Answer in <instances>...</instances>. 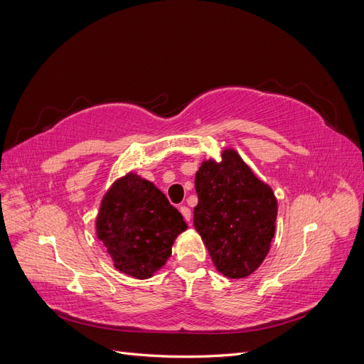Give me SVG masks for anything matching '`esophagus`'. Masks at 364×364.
Listing matches in <instances>:
<instances>
[{"label": "esophagus", "instance_id": "1", "mask_svg": "<svg viewBox=\"0 0 364 364\" xmlns=\"http://www.w3.org/2000/svg\"><path fill=\"white\" fill-rule=\"evenodd\" d=\"M179 211H181V214L183 215V218H185V222H191V209L190 208H186V206H181L179 208Z\"/></svg>", "mask_w": 364, "mask_h": 364}]
</instances>
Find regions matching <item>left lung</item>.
<instances>
[{
  "label": "left lung",
  "mask_w": 364,
  "mask_h": 364,
  "mask_svg": "<svg viewBox=\"0 0 364 364\" xmlns=\"http://www.w3.org/2000/svg\"><path fill=\"white\" fill-rule=\"evenodd\" d=\"M194 183V228L215 269L230 279L249 277L266 259L274 237V193L234 149H225L220 161H203Z\"/></svg>",
  "instance_id": "8db88e82"
}]
</instances>
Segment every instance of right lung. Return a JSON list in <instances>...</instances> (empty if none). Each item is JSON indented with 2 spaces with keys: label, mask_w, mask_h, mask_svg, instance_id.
<instances>
[{
  "label": "right lung",
  "mask_w": 364,
  "mask_h": 364,
  "mask_svg": "<svg viewBox=\"0 0 364 364\" xmlns=\"http://www.w3.org/2000/svg\"><path fill=\"white\" fill-rule=\"evenodd\" d=\"M188 228L155 183L127 173L106 191L97 214V237L117 270L147 279L171 255L176 237Z\"/></svg>",
  "instance_id": "right-lung-1"
}]
</instances>
